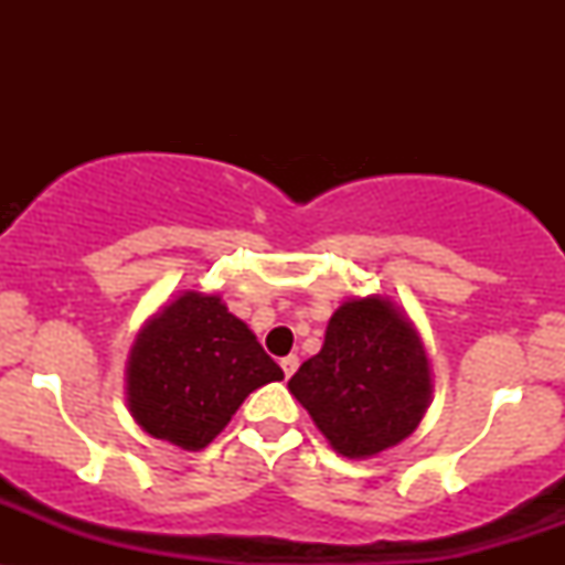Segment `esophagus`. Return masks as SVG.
Segmentation results:
<instances>
[{"label":"esophagus","instance_id":"esophagus-1","mask_svg":"<svg viewBox=\"0 0 565 565\" xmlns=\"http://www.w3.org/2000/svg\"><path fill=\"white\" fill-rule=\"evenodd\" d=\"M297 366H300V359H297V355H287V359H281V369L287 377H291V374L297 372Z\"/></svg>","mask_w":565,"mask_h":565}]
</instances>
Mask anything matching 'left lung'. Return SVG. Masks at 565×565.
I'll use <instances>...</instances> for the list:
<instances>
[{
	"mask_svg": "<svg viewBox=\"0 0 565 565\" xmlns=\"http://www.w3.org/2000/svg\"><path fill=\"white\" fill-rule=\"evenodd\" d=\"M289 391L342 457L361 459L414 433L430 369L412 323L382 297H364L337 308L321 353L297 369Z\"/></svg>",
	"mask_w": 565,
	"mask_h": 565,
	"instance_id": "8db88e82",
	"label": "left lung"
}]
</instances>
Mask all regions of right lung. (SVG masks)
I'll list each match as a JSON object with an SVG mask.
<instances>
[{
	"mask_svg": "<svg viewBox=\"0 0 565 565\" xmlns=\"http://www.w3.org/2000/svg\"><path fill=\"white\" fill-rule=\"evenodd\" d=\"M284 380L220 297L185 291L146 323L127 366L129 412L153 438L199 451L257 387Z\"/></svg>",
	"mask_w": 565,
	"mask_h": 565,
	"instance_id": "1",
	"label": "right lung"
}]
</instances>
